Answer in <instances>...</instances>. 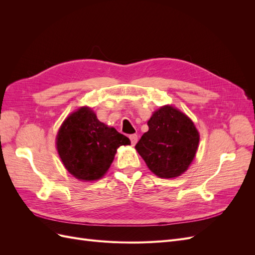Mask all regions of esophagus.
I'll return each mask as SVG.
<instances>
[{"mask_svg": "<svg viewBox=\"0 0 255 255\" xmlns=\"http://www.w3.org/2000/svg\"><path fill=\"white\" fill-rule=\"evenodd\" d=\"M129 139H130V142H132V144H133V145H135V144H136V142H137V140H138V136H137L136 134L129 135Z\"/></svg>", "mask_w": 255, "mask_h": 255, "instance_id": "esophagus-1", "label": "esophagus"}]
</instances>
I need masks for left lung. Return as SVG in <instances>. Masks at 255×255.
Masks as SVG:
<instances>
[{
  "label": "left lung",
  "instance_id": "obj_1",
  "mask_svg": "<svg viewBox=\"0 0 255 255\" xmlns=\"http://www.w3.org/2000/svg\"><path fill=\"white\" fill-rule=\"evenodd\" d=\"M148 127L135 145L146 166L163 179L183 174L198 150L200 136L194 122L173 106L165 105L154 112Z\"/></svg>",
  "mask_w": 255,
  "mask_h": 255
}]
</instances>
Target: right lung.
<instances>
[{
    "mask_svg": "<svg viewBox=\"0 0 255 255\" xmlns=\"http://www.w3.org/2000/svg\"><path fill=\"white\" fill-rule=\"evenodd\" d=\"M128 138L99 121L89 107H81L61 125L56 148L67 170L82 181H96L109 170L120 145Z\"/></svg>",
    "mask_w": 255,
    "mask_h": 255,
    "instance_id": "obj_1",
    "label": "right lung"
}]
</instances>
